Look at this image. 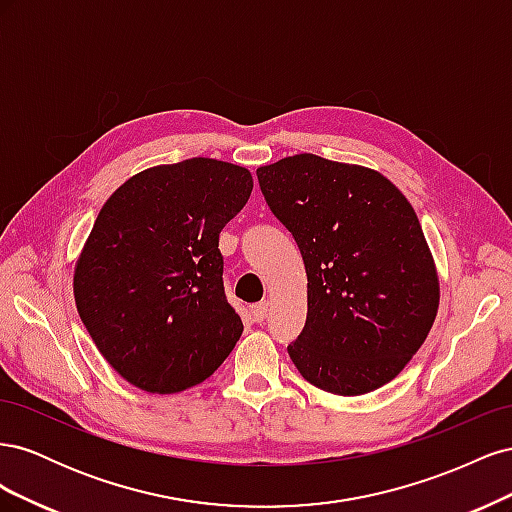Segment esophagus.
<instances>
[{"mask_svg":"<svg viewBox=\"0 0 512 512\" xmlns=\"http://www.w3.org/2000/svg\"><path fill=\"white\" fill-rule=\"evenodd\" d=\"M267 314H269V303L267 301H260V303H256V305H252V316H254V320L256 322H262L267 318Z\"/></svg>","mask_w":512,"mask_h":512,"instance_id":"34e87169","label":"esophagus"}]
</instances>
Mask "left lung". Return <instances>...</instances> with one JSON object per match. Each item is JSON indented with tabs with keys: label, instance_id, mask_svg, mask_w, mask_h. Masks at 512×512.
Returning <instances> with one entry per match:
<instances>
[{
	"label": "left lung",
	"instance_id": "left-lung-1",
	"mask_svg": "<svg viewBox=\"0 0 512 512\" xmlns=\"http://www.w3.org/2000/svg\"><path fill=\"white\" fill-rule=\"evenodd\" d=\"M275 218L297 241L307 320L288 354L333 395L391 382L427 339L440 280L408 198L374 168L314 153L256 170Z\"/></svg>",
	"mask_w": 512,
	"mask_h": 512
}]
</instances>
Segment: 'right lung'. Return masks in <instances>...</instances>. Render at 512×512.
Listing matches in <instances>:
<instances>
[{
  "instance_id": "1",
  "label": "right lung",
  "mask_w": 512,
  "mask_h": 512,
  "mask_svg": "<svg viewBox=\"0 0 512 512\" xmlns=\"http://www.w3.org/2000/svg\"><path fill=\"white\" fill-rule=\"evenodd\" d=\"M252 188L245 166L192 158L136 173L100 209L74 301L106 363L136 389H192L239 342L218 243Z\"/></svg>"
}]
</instances>
